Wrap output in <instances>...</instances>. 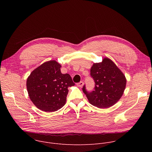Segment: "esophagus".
Segmentation results:
<instances>
[{"instance_id": "esophagus-1", "label": "esophagus", "mask_w": 152, "mask_h": 152, "mask_svg": "<svg viewBox=\"0 0 152 152\" xmlns=\"http://www.w3.org/2000/svg\"><path fill=\"white\" fill-rule=\"evenodd\" d=\"M76 85H77V86H79V87H82V86L83 85V82L82 81H80V82L77 83Z\"/></svg>"}]
</instances>
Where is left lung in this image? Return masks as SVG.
<instances>
[{
  "mask_svg": "<svg viewBox=\"0 0 152 152\" xmlns=\"http://www.w3.org/2000/svg\"><path fill=\"white\" fill-rule=\"evenodd\" d=\"M90 75L95 83L93 90L87 91L84 85L82 91L91 104L107 108L118 101L124 91L126 79L111 59L104 58L102 62L94 64Z\"/></svg>",
  "mask_w": 152,
  "mask_h": 152,
  "instance_id": "1",
  "label": "left lung"
}]
</instances>
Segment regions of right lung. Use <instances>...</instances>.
<instances>
[{"mask_svg":"<svg viewBox=\"0 0 152 152\" xmlns=\"http://www.w3.org/2000/svg\"><path fill=\"white\" fill-rule=\"evenodd\" d=\"M61 65L55 61L41 64L27 79L29 96L39 110L58 111L65 104L69 86L75 85L69 74H62Z\"/></svg>","mask_w":152,"mask_h":152,"instance_id":"add662e5","label":"right lung"}]
</instances>
